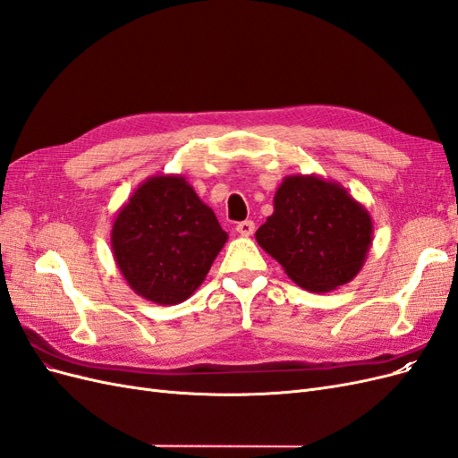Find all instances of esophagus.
<instances>
[{"label":"esophagus","instance_id":"esophagus-1","mask_svg":"<svg viewBox=\"0 0 458 458\" xmlns=\"http://www.w3.org/2000/svg\"><path fill=\"white\" fill-rule=\"evenodd\" d=\"M234 229H237V233L244 234V237H250V234L256 229V225H254L252 219H246V221H241V224H237V227H234Z\"/></svg>","mask_w":458,"mask_h":458}]
</instances>
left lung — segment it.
<instances>
[{
  "mask_svg": "<svg viewBox=\"0 0 458 458\" xmlns=\"http://www.w3.org/2000/svg\"><path fill=\"white\" fill-rule=\"evenodd\" d=\"M273 206L256 241L296 284L328 293L361 271L372 242V221L340 183L288 175Z\"/></svg>",
  "mask_w": 458,
  "mask_h": 458,
  "instance_id": "obj_1",
  "label": "left lung"
}]
</instances>
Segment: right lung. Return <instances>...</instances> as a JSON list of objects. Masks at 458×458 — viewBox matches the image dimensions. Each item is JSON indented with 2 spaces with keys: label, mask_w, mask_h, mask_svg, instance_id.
<instances>
[{
  "label": "right lung",
  "mask_w": 458,
  "mask_h": 458,
  "mask_svg": "<svg viewBox=\"0 0 458 458\" xmlns=\"http://www.w3.org/2000/svg\"><path fill=\"white\" fill-rule=\"evenodd\" d=\"M225 242L212 208L182 175L148 177L120 208L110 234L123 279L160 306L195 293Z\"/></svg>",
  "instance_id": "right-lung-1"
}]
</instances>
